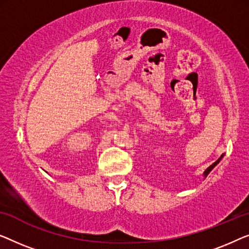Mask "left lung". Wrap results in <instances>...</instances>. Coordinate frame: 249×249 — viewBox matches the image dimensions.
I'll list each match as a JSON object with an SVG mask.
<instances>
[{
	"instance_id": "1",
	"label": "left lung",
	"mask_w": 249,
	"mask_h": 249,
	"mask_svg": "<svg viewBox=\"0 0 249 249\" xmlns=\"http://www.w3.org/2000/svg\"><path fill=\"white\" fill-rule=\"evenodd\" d=\"M222 157H223V155H222L221 157H220V158H219L218 160H216L214 163H212V164H211V166H210L209 168H206V170L204 171V174H203V175H204V177H206V176H208V175L210 174V171H211V170L213 169V168H214V167L216 166V164H218V163L220 162V160H221V159H222Z\"/></svg>"
}]
</instances>
